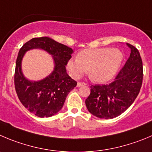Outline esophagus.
<instances>
[{"label": "esophagus", "mask_w": 152, "mask_h": 152, "mask_svg": "<svg viewBox=\"0 0 152 152\" xmlns=\"http://www.w3.org/2000/svg\"><path fill=\"white\" fill-rule=\"evenodd\" d=\"M85 85H86V83H83V82H78V83H77V86H78V87H80V86H85Z\"/></svg>", "instance_id": "1"}]
</instances>
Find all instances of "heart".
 <instances>
[{"instance_id": "1", "label": "heart", "mask_w": 152, "mask_h": 152, "mask_svg": "<svg viewBox=\"0 0 152 152\" xmlns=\"http://www.w3.org/2000/svg\"><path fill=\"white\" fill-rule=\"evenodd\" d=\"M123 60V54L118 49L101 48L86 49L77 53V58L67 63L71 76L80 77L89 70L90 78L96 83H105L115 76Z\"/></svg>"}]
</instances>
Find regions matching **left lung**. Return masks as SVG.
Instances as JSON below:
<instances>
[{
  "instance_id": "obj_1",
  "label": "left lung",
  "mask_w": 152,
  "mask_h": 152,
  "mask_svg": "<svg viewBox=\"0 0 152 152\" xmlns=\"http://www.w3.org/2000/svg\"><path fill=\"white\" fill-rule=\"evenodd\" d=\"M125 66L109 84L91 85L90 95L85 101L90 113L101 118L121 115L133 104L142 83L143 68L140 52L132 45Z\"/></svg>"
}]
</instances>
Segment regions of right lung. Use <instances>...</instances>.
Returning <instances> with one entry per match:
<instances>
[{"label":"right lung","instance_id":"1","mask_svg":"<svg viewBox=\"0 0 152 152\" xmlns=\"http://www.w3.org/2000/svg\"><path fill=\"white\" fill-rule=\"evenodd\" d=\"M41 48L53 56L55 69L47 78L39 82H30L21 72V60L26 51ZM73 50L49 37L34 38L20 49L15 64L14 83L17 95L24 107L41 118L50 117L63 107L68 94L77 86V82L66 72V66Z\"/></svg>","mask_w":152,"mask_h":152}]
</instances>
